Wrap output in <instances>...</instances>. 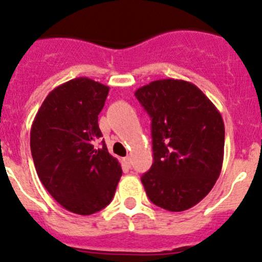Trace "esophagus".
<instances>
[{"label":"esophagus","mask_w":262,"mask_h":262,"mask_svg":"<svg viewBox=\"0 0 262 262\" xmlns=\"http://www.w3.org/2000/svg\"><path fill=\"white\" fill-rule=\"evenodd\" d=\"M123 161H124V163L128 166V167H130V166H132V158L129 157V156H128V157H124Z\"/></svg>","instance_id":"esophagus-1"}]
</instances>
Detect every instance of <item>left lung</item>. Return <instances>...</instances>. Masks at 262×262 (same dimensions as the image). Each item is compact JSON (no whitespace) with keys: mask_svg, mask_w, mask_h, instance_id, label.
I'll return each instance as SVG.
<instances>
[{"mask_svg":"<svg viewBox=\"0 0 262 262\" xmlns=\"http://www.w3.org/2000/svg\"><path fill=\"white\" fill-rule=\"evenodd\" d=\"M134 95L152 118L153 163L141 179L147 196L170 212L190 209L209 194L222 171L221 113L184 80L153 81Z\"/></svg>","mask_w":262,"mask_h":262,"instance_id":"8db88e82","label":"left lung"}]
</instances>
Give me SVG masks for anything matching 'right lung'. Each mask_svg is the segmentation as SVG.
Instances as JSON below:
<instances>
[{"label": "right lung", "instance_id": "obj_1", "mask_svg": "<svg viewBox=\"0 0 262 262\" xmlns=\"http://www.w3.org/2000/svg\"><path fill=\"white\" fill-rule=\"evenodd\" d=\"M109 87L77 77L49 92L34 118L30 148L36 173L48 192L70 212L90 215L110 204L121 178L120 163L97 124Z\"/></svg>", "mask_w": 262, "mask_h": 262}]
</instances>
